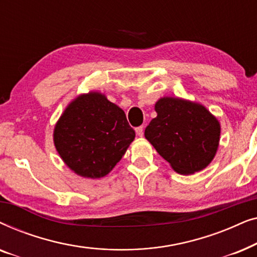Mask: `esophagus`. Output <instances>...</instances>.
Segmentation results:
<instances>
[{"label":"esophagus","instance_id":"obj_1","mask_svg":"<svg viewBox=\"0 0 257 257\" xmlns=\"http://www.w3.org/2000/svg\"><path fill=\"white\" fill-rule=\"evenodd\" d=\"M136 133H137V136H138V137H143L144 136V127H143V126H139V127H137Z\"/></svg>","mask_w":257,"mask_h":257}]
</instances>
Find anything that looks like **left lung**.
I'll return each mask as SVG.
<instances>
[{
  "mask_svg": "<svg viewBox=\"0 0 257 257\" xmlns=\"http://www.w3.org/2000/svg\"><path fill=\"white\" fill-rule=\"evenodd\" d=\"M157 117L145 138L179 174L202 171L219 149L221 126L215 115L196 101L163 97L154 105Z\"/></svg>",
  "mask_w": 257,
  "mask_h": 257,
  "instance_id": "1",
  "label": "left lung"
}]
</instances>
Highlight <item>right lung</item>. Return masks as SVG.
<instances>
[{
	"mask_svg": "<svg viewBox=\"0 0 257 257\" xmlns=\"http://www.w3.org/2000/svg\"><path fill=\"white\" fill-rule=\"evenodd\" d=\"M61 159L77 175L99 179L121 159L136 132L125 112L104 93L90 91L70 101L54 128Z\"/></svg>",
	"mask_w": 257,
	"mask_h": 257,
	"instance_id": "1",
	"label": "right lung"
}]
</instances>
